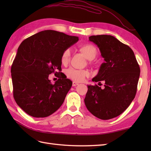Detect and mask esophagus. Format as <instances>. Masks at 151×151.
<instances>
[{"label":"esophagus","mask_w":151,"mask_h":151,"mask_svg":"<svg viewBox=\"0 0 151 151\" xmlns=\"http://www.w3.org/2000/svg\"><path fill=\"white\" fill-rule=\"evenodd\" d=\"M78 84L77 82H73V86H78Z\"/></svg>","instance_id":"esophagus-1"}]
</instances>
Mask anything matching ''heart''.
<instances>
[{
    "label": "heart",
    "mask_w": 151,
    "mask_h": 151,
    "mask_svg": "<svg viewBox=\"0 0 151 151\" xmlns=\"http://www.w3.org/2000/svg\"><path fill=\"white\" fill-rule=\"evenodd\" d=\"M81 52L84 54L86 58L89 60H93L97 56L98 51L97 48L91 44H86L81 47ZM70 49H67L63 51L61 56V62L62 64L68 63L70 59ZM66 75L69 78L75 82H82L86 76H89L88 71L86 70H80L74 68H69L66 70Z\"/></svg>",
    "instance_id": "heart-1"
}]
</instances>
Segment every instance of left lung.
<instances>
[{
    "label": "left lung",
    "instance_id": "left-lung-1",
    "mask_svg": "<svg viewBox=\"0 0 151 151\" xmlns=\"http://www.w3.org/2000/svg\"><path fill=\"white\" fill-rule=\"evenodd\" d=\"M89 40L97 45L105 62L93 82H104L88 86L86 106L99 119L108 120L121 114L135 97L140 68L130 48L110 35L91 36Z\"/></svg>",
    "mask_w": 151,
    "mask_h": 151
}]
</instances>
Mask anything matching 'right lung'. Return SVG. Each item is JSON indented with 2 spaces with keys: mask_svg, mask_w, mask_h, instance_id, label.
Wrapping results in <instances>:
<instances>
[{
  "mask_svg": "<svg viewBox=\"0 0 151 151\" xmlns=\"http://www.w3.org/2000/svg\"><path fill=\"white\" fill-rule=\"evenodd\" d=\"M78 37L55 30L40 32L19 45L11 73L16 103L34 117H46L58 110L73 82L60 76L61 56ZM54 73V85L48 79Z\"/></svg>",
  "mask_w": 151,
  "mask_h": 151,
  "instance_id": "add662e5",
  "label": "right lung"
}]
</instances>
